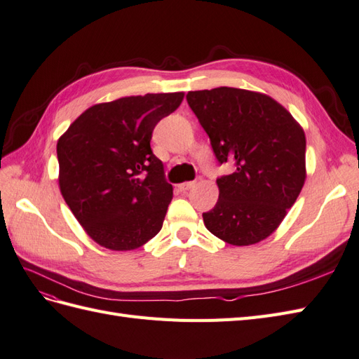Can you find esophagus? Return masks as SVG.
Instances as JSON below:
<instances>
[{
	"label": "esophagus",
	"instance_id": "1",
	"mask_svg": "<svg viewBox=\"0 0 359 359\" xmlns=\"http://www.w3.org/2000/svg\"><path fill=\"white\" fill-rule=\"evenodd\" d=\"M194 185H196V182H183V183H180V185H179V189L185 192V191L191 189Z\"/></svg>",
	"mask_w": 359,
	"mask_h": 359
}]
</instances>
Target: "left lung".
<instances>
[{
    "label": "left lung",
    "instance_id": "1",
    "mask_svg": "<svg viewBox=\"0 0 359 359\" xmlns=\"http://www.w3.org/2000/svg\"><path fill=\"white\" fill-rule=\"evenodd\" d=\"M188 104L219 163L235 171L217 179V205L203 214L208 231L232 245L269 238L297 200L306 179L303 127L270 95L215 88L191 90Z\"/></svg>",
    "mask_w": 359,
    "mask_h": 359
}]
</instances>
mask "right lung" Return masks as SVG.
<instances>
[{
  "instance_id": "1",
  "label": "right lung",
  "mask_w": 359,
  "mask_h": 359,
  "mask_svg": "<svg viewBox=\"0 0 359 359\" xmlns=\"http://www.w3.org/2000/svg\"><path fill=\"white\" fill-rule=\"evenodd\" d=\"M185 94L123 97L86 109L57 141L59 188L98 245L135 250L162 229L172 198L151 151L154 126Z\"/></svg>"
}]
</instances>
